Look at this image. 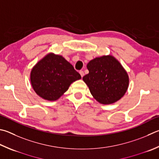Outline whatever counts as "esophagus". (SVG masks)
Listing matches in <instances>:
<instances>
[{"label":"esophagus","mask_w":159,"mask_h":159,"mask_svg":"<svg viewBox=\"0 0 159 159\" xmlns=\"http://www.w3.org/2000/svg\"><path fill=\"white\" fill-rule=\"evenodd\" d=\"M79 73L80 74V76H81V77H83V76H84V72H83V71H80Z\"/></svg>","instance_id":"esophagus-1"}]
</instances>
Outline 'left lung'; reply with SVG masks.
<instances>
[{
    "instance_id": "1",
    "label": "left lung",
    "mask_w": 159,
    "mask_h": 159,
    "mask_svg": "<svg viewBox=\"0 0 159 159\" xmlns=\"http://www.w3.org/2000/svg\"><path fill=\"white\" fill-rule=\"evenodd\" d=\"M89 74L83 80L98 102L111 104L120 99L129 87V76L112 56L96 57L88 62Z\"/></svg>"
}]
</instances>
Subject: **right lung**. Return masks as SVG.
I'll return each instance as SVG.
<instances>
[{"label": "right lung", "instance_id": "add662e5", "mask_svg": "<svg viewBox=\"0 0 159 159\" xmlns=\"http://www.w3.org/2000/svg\"><path fill=\"white\" fill-rule=\"evenodd\" d=\"M81 79L64 57L49 53L34 66L30 81L34 92L44 99L55 101L67 90L71 83Z\"/></svg>", "mask_w": 159, "mask_h": 159}]
</instances>
